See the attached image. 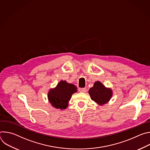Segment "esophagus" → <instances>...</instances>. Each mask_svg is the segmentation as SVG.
<instances>
[{
	"label": "esophagus",
	"mask_w": 150,
	"mask_h": 150,
	"mask_svg": "<svg viewBox=\"0 0 150 150\" xmlns=\"http://www.w3.org/2000/svg\"><path fill=\"white\" fill-rule=\"evenodd\" d=\"M78 90H79V91L80 93H85V92H87V88H79Z\"/></svg>",
	"instance_id": "esophagus-1"
}]
</instances>
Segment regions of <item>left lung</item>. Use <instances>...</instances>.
Masks as SVG:
<instances>
[{
    "label": "left lung",
    "instance_id": "8db88e82",
    "mask_svg": "<svg viewBox=\"0 0 150 150\" xmlns=\"http://www.w3.org/2000/svg\"><path fill=\"white\" fill-rule=\"evenodd\" d=\"M88 93L93 101L100 105L109 103L113 96V90L111 88L106 87L100 82L96 81L93 87L90 88Z\"/></svg>",
    "mask_w": 150,
    "mask_h": 150
}]
</instances>
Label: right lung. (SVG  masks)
Listing matches in <instances>:
<instances>
[{
  "mask_svg": "<svg viewBox=\"0 0 150 150\" xmlns=\"http://www.w3.org/2000/svg\"><path fill=\"white\" fill-rule=\"evenodd\" d=\"M77 92L75 85L61 80L56 86L50 89L47 98L51 105L56 109H66L72 95Z\"/></svg>",
  "mask_w": 150,
  "mask_h": 150,
  "instance_id": "1",
  "label": "right lung"
}]
</instances>
